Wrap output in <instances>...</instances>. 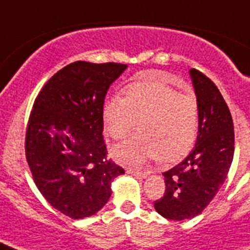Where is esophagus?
<instances>
[{
	"label": "esophagus",
	"instance_id": "1",
	"mask_svg": "<svg viewBox=\"0 0 250 250\" xmlns=\"http://www.w3.org/2000/svg\"><path fill=\"white\" fill-rule=\"evenodd\" d=\"M126 173L130 174V175L138 176L140 179H145L150 175V171H139V170H134V169H126Z\"/></svg>",
	"mask_w": 250,
	"mask_h": 250
}]
</instances>
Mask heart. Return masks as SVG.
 Masks as SVG:
<instances>
[{
  "label": "heart",
  "instance_id": "1",
  "mask_svg": "<svg viewBox=\"0 0 250 250\" xmlns=\"http://www.w3.org/2000/svg\"><path fill=\"white\" fill-rule=\"evenodd\" d=\"M140 119V135L112 149L119 164L138 167L154 158L171 163L194 146L199 127V106L194 95L179 94L173 86L147 77L129 83L125 98L115 94L104 103V131L111 139L129 135Z\"/></svg>",
  "mask_w": 250,
  "mask_h": 250
}]
</instances>
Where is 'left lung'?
<instances>
[{
    "label": "left lung",
    "mask_w": 250,
    "mask_h": 250,
    "mask_svg": "<svg viewBox=\"0 0 250 250\" xmlns=\"http://www.w3.org/2000/svg\"><path fill=\"white\" fill-rule=\"evenodd\" d=\"M199 106L198 138L190 154L163 173L165 194L155 210L167 219L199 215L224 184L234 156V125L230 111L213 81L189 70Z\"/></svg>",
    "instance_id": "8db88e82"
}]
</instances>
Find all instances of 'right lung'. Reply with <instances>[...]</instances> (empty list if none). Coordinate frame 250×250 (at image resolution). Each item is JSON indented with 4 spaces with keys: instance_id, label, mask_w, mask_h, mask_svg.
I'll return each instance as SVG.
<instances>
[{
    "instance_id": "right-lung-1",
    "label": "right lung",
    "mask_w": 250,
    "mask_h": 250,
    "mask_svg": "<svg viewBox=\"0 0 250 250\" xmlns=\"http://www.w3.org/2000/svg\"><path fill=\"white\" fill-rule=\"evenodd\" d=\"M121 63L76 61L40 91L26 131V159L43 198L72 219L98 213L115 178L125 174L106 159L103 105Z\"/></svg>"
}]
</instances>
